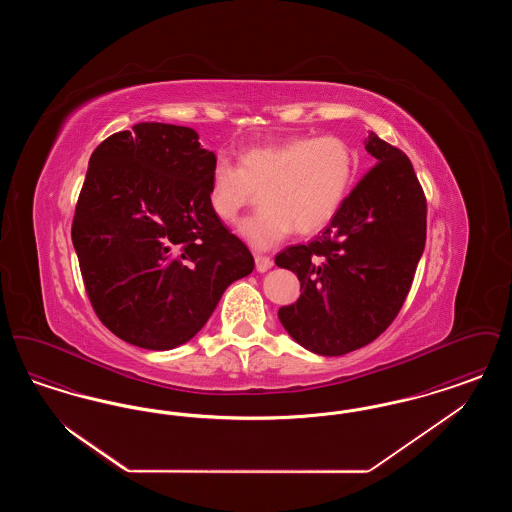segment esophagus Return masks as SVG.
Here are the masks:
<instances>
[{
  "label": "esophagus",
  "mask_w": 512,
  "mask_h": 512,
  "mask_svg": "<svg viewBox=\"0 0 512 512\" xmlns=\"http://www.w3.org/2000/svg\"><path fill=\"white\" fill-rule=\"evenodd\" d=\"M272 259L267 257V255H255V268L259 270V272H267L268 268H272Z\"/></svg>",
  "instance_id": "1"
}]
</instances>
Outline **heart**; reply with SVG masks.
I'll return each mask as SVG.
<instances>
[{
  "label": "heart",
  "instance_id": "1",
  "mask_svg": "<svg viewBox=\"0 0 512 512\" xmlns=\"http://www.w3.org/2000/svg\"><path fill=\"white\" fill-rule=\"evenodd\" d=\"M355 172L351 146L334 134L293 136L244 149L238 167L219 159L211 169V211L232 222L261 194L263 209L238 224L255 249H270L292 234H317L340 213Z\"/></svg>",
  "mask_w": 512,
  "mask_h": 512
}]
</instances>
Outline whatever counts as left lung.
<instances>
[{
    "instance_id": "obj_1",
    "label": "left lung",
    "mask_w": 512,
    "mask_h": 512,
    "mask_svg": "<svg viewBox=\"0 0 512 512\" xmlns=\"http://www.w3.org/2000/svg\"><path fill=\"white\" fill-rule=\"evenodd\" d=\"M374 167L317 240L274 259L297 274L301 295L280 307L305 349L336 357L376 340L401 311L426 244V197L409 157L370 132Z\"/></svg>"
}]
</instances>
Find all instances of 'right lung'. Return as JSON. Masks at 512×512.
<instances>
[{"instance_id":"1","label":"right lung","mask_w":512,"mask_h":512,"mask_svg":"<svg viewBox=\"0 0 512 512\" xmlns=\"http://www.w3.org/2000/svg\"><path fill=\"white\" fill-rule=\"evenodd\" d=\"M188 126L140 122L92 153L73 245L99 320L121 340L167 351L192 340L253 255L211 211L217 163Z\"/></svg>"}]
</instances>
